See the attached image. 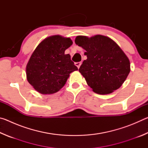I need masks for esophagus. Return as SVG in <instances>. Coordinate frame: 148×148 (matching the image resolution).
<instances>
[{
    "label": "esophagus",
    "instance_id": "esophagus-1",
    "mask_svg": "<svg viewBox=\"0 0 148 148\" xmlns=\"http://www.w3.org/2000/svg\"><path fill=\"white\" fill-rule=\"evenodd\" d=\"M81 64H82V62H75V65H76V66L77 67V68H79L80 67V66H81Z\"/></svg>",
    "mask_w": 148,
    "mask_h": 148
}]
</instances>
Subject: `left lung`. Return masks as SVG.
Returning <instances> with one entry per match:
<instances>
[{
	"label": "left lung",
	"mask_w": 148,
	"mask_h": 148,
	"mask_svg": "<svg viewBox=\"0 0 148 148\" xmlns=\"http://www.w3.org/2000/svg\"><path fill=\"white\" fill-rule=\"evenodd\" d=\"M75 43L86 50L79 71L87 84L98 94L106 95L119 89L130 72L128 57L114 40L102 35L88 38L78 36Z\"/></svg>",
	"instance_id": "8db88e82"
}]
</instances>
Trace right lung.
<instances>
[{
	"label": "right lung",
	"instance_id": "right-lung-1",
	"mask_svg": "<svg viewBox=\"0 0 148 148\" xmlns=\"http://www.w3.org/2000/svg\"><path fill=\"white\" fill-rule=\"evenodd\" d=\"M72 44L69 38L50 36L40 44L27 65V79L42 94L55 93L66 84L71 72L77 67L64 51Z\"/></svg>",
	"mask_w": 148,
	"mask_h": 148
}]
</instances>
